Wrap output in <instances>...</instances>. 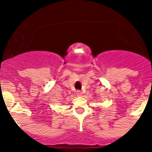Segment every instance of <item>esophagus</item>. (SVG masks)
Masks as SVG:
<instances>
[{
  "label": "esophagus",
  "mask_w": 152,
  "mask_h": 152,
  "mask_svg": "<svg viewBox=\"0 0 152 152\" xmlns=\"http://www.w3.org/2000/svg\"><path fill=\"white\" fill-rule=\"evenodd\" d=\"M76 95L79 96H81L82 95V91H80V90H77V91H76Z\"/></svg>",
  "instance_id": "1"
}]
</instances>
